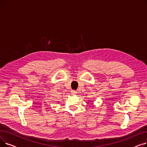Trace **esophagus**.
I'll list each match as a JSON object with an SVG mask.
<instances>
[{
  "label": "esophagus",
  "mask_w": 147,
  "mask_h": 147,
  "mask_svg": "<svg viewBox=\"0 0 147 147\" xmlns=\"http://www.w3.org/2000/svg\"><path fill=\"white\" fill-rule=\"evenodd\" d=\"M71 94H76L77 93V92H76V90H71Z\"/></svg>",
  "instance_id": "esophagus-1"
}]
</instances>
